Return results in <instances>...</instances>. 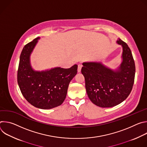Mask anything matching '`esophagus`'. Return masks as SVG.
<instances>
[{
    "label": "esophagus",
    "mask_w": 147,
    "mask_h": 147,
    "mask_svg": "<svg viewBox=\"0 0 147 147\" xmlns=\"http://www.w3.org/2000/svg\"><path fill=\"white\" fill-rule=\"evenodd\" d=\"M81 68H82V66H81V65H78V69H77V71H78V73L81 72Z\"/></svg>",
    "instance_id": "34e87169"
}]
</instances>
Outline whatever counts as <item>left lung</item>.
<instances>
[{
	"mask_svg": "<svg viewBox=\"0 0 147 147\" xmlns=\"http://www.w3.org/2000/svg\"><path fill=\"white\" fill-rule=\"evenodd\" d=\"M122 47L120 64L112 69L102 61H86L81 73L84 76L89 99L95 105L111 108L121 103L130 94L134 81L136 67L130 49L118 38Z\"/></svg>",
	"mask_w": 147,
	"mask_h": 147,
	"instance_id": "8db88e82",
	"label": "left lung"
}]
</instances>
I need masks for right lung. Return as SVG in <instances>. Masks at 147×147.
<instances>
[{"label": "right lung", "mask_w": 147, "mask_h": 147, "mask_svg": "<svg viewBox=\"0 0 147 147\" xmlns=\"http://www.w3.org/2000/svg\"><path fill=\"white\" fill-rule=\"evenodd\" d=\"M40 39H34L23 48L20 57L17 82L23 95L30 104L39 109H49L60 105L65 100L69 84L77 74L78 66L35 70L30 58Z\"/></svg>", "instance_id": "obj_1"}]
</instances>
